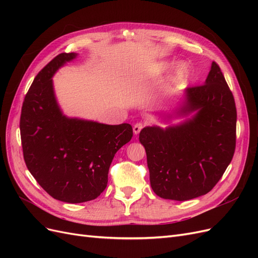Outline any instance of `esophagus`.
<instances>
[{
  "instance_id": "34e87169",
  "label": "esophagus",
  "mask_w": 258,
  "mask_h": 258,
  "mask_svg": "<svg viewBox=\"0 0 258 258\" xmlns=\"http://www.w3.org/2000/svg\"><path fill=\"white\" fill-rule=\"evenodd\" d=\"M144 127H145V123H144V122H141V121L137 122V123L135 124V126H134V132H135V135L140 134V131H141Z\"/></svg>"
}]
</instances>
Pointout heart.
Returning <instances> with one entry per match:
<instances>
[{
	"instance_id": "1",
	"label": "heart",
	"mask_w": 258,
	"mask_h": 258,
	"mask_svg": "<svg viewBox=\"0 0 258 258\" xmlns=\"http://www.w3.org/2000/svg\"><path fill=\"white\" fill-rule=\"evenodd\" d=\"M170 67L169 63H163V64H160L158 68H157V71H156V73L157 74H161L162 72H165L166 70ZM188 76V68H187L185 64H181L178 66L176 71H175V76H174V80L176 82H182L184 81L186 77Z\"/></svg>"
}]
</instances>
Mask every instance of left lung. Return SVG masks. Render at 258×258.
I'll list each match as a JSON object with an SVG mask.
<instances>
[{"label":"left lung","instance_id":"obj_1","mask_svg":"<svg viewBox=\"0 0 258 258\" xmlns=\"http://www.w3.org/2000/svg\"><path fill=\"white\" fill-rule=\"evenodd\" d=\"M183 113L192 119L163 130L146 127L140 142L146 151L154 192L185 201L208 194L220 181L236 150L237 108L221 68L213 62L205 84L186 89Z\"/></svg>","mask_w":258,"mask_h":258}]
</instances>
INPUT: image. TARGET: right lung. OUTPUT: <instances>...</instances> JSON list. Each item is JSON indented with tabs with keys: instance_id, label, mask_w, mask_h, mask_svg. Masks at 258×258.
I'll use <instances>...</instances> for the list:
<instances>
[{
	"instance_id": "add662e5",
	"label": "right lung",
	"mask_w": 258,
	"mask_h": 258,
	"mask_svg": "<svg viewBox=\"0 0 258 258\" xmlns=\"http://www.w3.org/2000/svg\"><path fill=\"white\" fill-rule=\"evenodd\" d=\"M74 52L46 64L29 88L20 115L23 159L30 173L54 199L81 204L96 199L107 185L115 154L128 143L131 124H104L67 118L54 99L51 76Z\"/></svg>"
}]
</instances>
